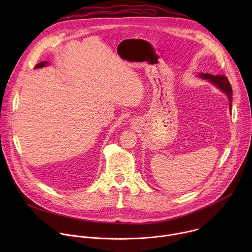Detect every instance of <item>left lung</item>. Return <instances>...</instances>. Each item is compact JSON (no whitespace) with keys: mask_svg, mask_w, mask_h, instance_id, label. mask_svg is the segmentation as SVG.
Returning a JSON list of instances; mask_svg holds the SVG:
<instances>
[{"mask_svg":"<svg viewBox=\"0 0 252 252\" xmlns=\"http://www.w3.org/2000/svg\"><path fill=\"white\" fill-rule=\"evenodd\" d=\"M198 77L200 79L203 80H207L210 84L214 85L219 90H220L222 93H224L229 100V111H231V106H232V89L231 86L227 80L226 77L224 76H213L210 74H203V73H199Z\"/></svg>","mask_w":252,"mask_h":252,"instance_id":"1","label":"left lung"}]
</instances>
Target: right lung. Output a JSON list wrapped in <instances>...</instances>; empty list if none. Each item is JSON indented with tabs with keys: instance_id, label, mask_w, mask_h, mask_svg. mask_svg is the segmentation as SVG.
<instances>
[{
	"instance_id": "add662e5",
	"label": "right lung",
	"mask_w": 252,
	"mask_h": 252,
	"mask_svg": "<svg viewBox=\"0 0 252 252\" xmlns=\"http://www.w3.org/2000/svg\"><path fill=\"white\" fill-rule=\"evenodd\" d=\"M48 64H49V62H41V63H39L38 64H35L34 68H41V67L46 66V65H48Z\"/></svg>"
}]
</instances>
